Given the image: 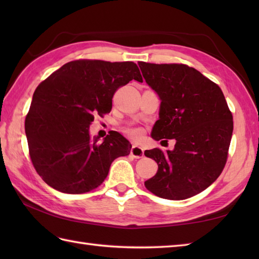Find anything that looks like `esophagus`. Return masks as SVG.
Segmentation results:
<instances>
[{
    "instance_id": "1",
    "label": "esophagus",
    "mask_w": 259,
    "mask_h": 259,
    "mask_svg": "<svg viewBox=\"0 0 259 259\" xmlns=\"http://www.w3.org/2000/svg\"><path fill=\"white\" fill-rule=\"evenodd\" d=\"M130 153L131 155H133L135 158H137V159H139V158H142L145 156V151H144V149H142L141 147H139V146H133V148H131V150H130Z\"/></svg>"
}]
</instances>
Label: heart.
<instances>
[{"label": "heart", "mask_w": 259, "mask_h": 259, "mask_svg": "<svg viewBox=\"0 0 259 259\" xmlns=\"http://www.w3.org/2000/svg\"><path fill=\"white\" fill-rule=\"evenodd\" d=\"M125 133L128 134L133 139H139L142 136V130L138 128H126Z\"/></svg>", "instance_id": "obj_1"}]
</instances>
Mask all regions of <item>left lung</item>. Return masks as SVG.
Instances as JSON below:
<instances>
[{"label":"left lung","mask_w":259,"mask_h":259,"mask_svg":"<svg viewBox=\"0 0 259 259\" xmlns=\"http://www.w3.org/2000/svg\"><path fill=\"white\" fill-rule=\"evenodd\" d=\"M138 64L161 100L151 137L176 140L172 151H145L158 163L157 174L145 186L164 199H187L222 174L232 140L233 114L221 88L196 69L178 63Z\"/></svg>","instance_id":"obj_1"}]
</instances>
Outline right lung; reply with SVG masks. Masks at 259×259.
Instances as JSON below:
<instances>
[{"mask_svg": "<svg viewBox=\"0 0 259 259\" xmlns=\"http://www.w3.org/2000/svg\"><path fill=\"white\" fill-rule=\"evenodd\" d=\"M131 80L142 82L130 61L75 60L62 65L34 91L25 118L31 161L46 183L65 194H84L100 186L115 158L128 156L130 142L110 131L91 138L96 115L111 111L112 98Z\"/></svg>", "mask_w": 259, "mask_h": 259, "instance_id": "right-lung-1", "label": "right lung"}]
</instances>
